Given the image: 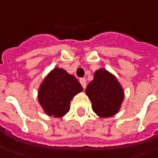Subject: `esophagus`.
I'll return each mask as SVG.
<instances>
[{"label": "esophagus", "mask_w": 158, "mask_h": 158, "mask_svg": "<svg viewBox=\"0 0 158 158\" xmlns=\"http://www.w3.org/2000/svg\"><path fill=\"white\" fill-rule=\"evenodd\" d=\"M79 82H80V84H81V85H82V87L84 88V89H85V87H86V80H85V79H79Z\"/></svg>", "instance_id": "34e87169"}]
</instances>
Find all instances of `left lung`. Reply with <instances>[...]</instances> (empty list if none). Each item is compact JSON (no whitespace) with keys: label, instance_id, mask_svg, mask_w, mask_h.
<instances>
[{"label":"left lung","instance_id":"obj_1","mask_svg":"<svg viewBox=\"0 0 158 158\" xmlns=\"http://www.w3.org/2000/svg\"><path fill=\"white\" fill-rule=\"evenodd\" d=\"M85 94L92 101L94 112L101 118L116 114L124 100V91L116 77L103 68L94 73Z\"/></svg>","mask_w":158,"mask_h":158}]
</instances>
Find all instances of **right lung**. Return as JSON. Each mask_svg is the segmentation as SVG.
<instances>
[{
  "instance_id": "1",
  "label": "right lung",
  "mask_w": 158,
  "mask_h": 158,
  "mask_svg": "<svg viewBox=\"0 0 158 158\" xmlns=\"http://www.w3.org/2000/svg\"><path fill=\"white\" fill-rule=\"evenodd\" d=\"M83 87L73 75L62 68H54L38 89V102L49 116L60 118L70 110V103Z\"/></svg>"
}]
</instances>
